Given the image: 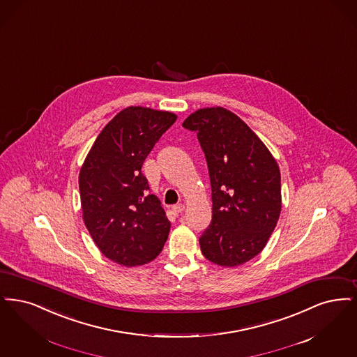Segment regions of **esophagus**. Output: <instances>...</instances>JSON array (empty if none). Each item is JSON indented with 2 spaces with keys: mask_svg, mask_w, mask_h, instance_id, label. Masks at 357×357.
Wrapping results in <instances>:
<instances>
[{
  "mask_svg": "<svg viewBox=\"0 0 357 357\" xmlns=\"http://www.w3.org/2000/svg\"><path fill=\"white\" fill-rule=\"evenodd\" d=\"M173 212L176 213V215H178V213H183L184 212V209H185V205L184 204H176V205H173Z\"/></svg>",
  "mask_w": 357,
  "mask_h": 357,
  "instance_id": "obj_1",
  "label": "esophagus"
}]
</instances>
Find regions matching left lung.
Wrapping results in <instances>:
<instances>
[{
	"instance_id": "8db88e82",
	"label": "left lung",
	"mask_w": 357,
	"mask_h": 357,
	"mask_svg": "<svg viewBox=\"0 0 357 357\" xmlns=\"http://www.w3.org/2000/svg\"><path fill=\"white\" fill-rule=\"evenodd\" d=\"M183 126L197 133L212 188V221L200 237L202 255L221 266L247 263L263 250L280 218L279 165L231 110L199 109Z\"/></svg>"
}]
</instances>
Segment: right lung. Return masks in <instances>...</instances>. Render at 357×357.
<instances>
[{
	"label": "right lung",
	"mask_w": 357,
	"mask_h": 357,
	"mask_svg": "<svg viewBox=\"0 0 357 357\" xmlns=\"http://www.w3.org/2000/svg\"><path fill=\"white\" fill-rule=\"evenodd\" d=\"M177 116L129 107L117 113L86 155L79 176L82 218L97 248L124 266L155 260L171 222L161 202L149 195L141 167Z\"/></svg>",
	"instance_id": "add662e5"
}]
</instances>
